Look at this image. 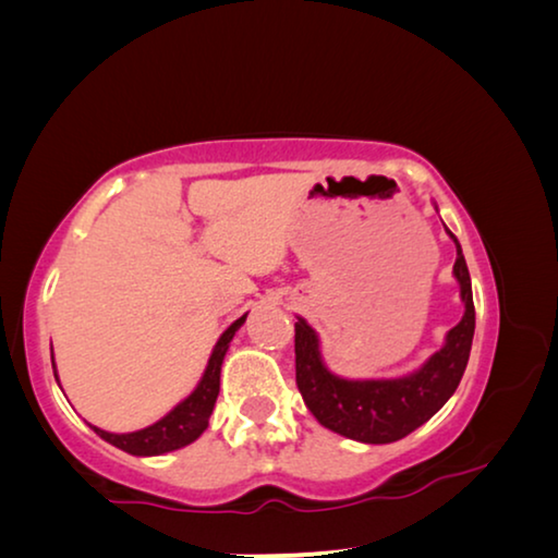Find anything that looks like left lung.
Masks as SVG:
<instances>
[{"label":"left lung","instance_id":"1","mask_svg":"<svg viewBox=\"0 0 558 558\" xmlns=\"http://www.w3.org/2000/svg\"><path fill=\"white\" fill-rule=\"evenodd\" d=\"M448 235L458 251L452 276L460 286L465 315L446 335V344L415 372L396 376V379H344V376H337L327 369L323 352H319L317 332L307 325V319L298 317L295 381L302 401L325 428L349 440L384 446V442H396L421 428L456 393L462 374H465L472 335H475V305H472L465 256H462L456 235L450 231Z\"/></svg>","mask_w":558,"mask_h":558}]
</instances>
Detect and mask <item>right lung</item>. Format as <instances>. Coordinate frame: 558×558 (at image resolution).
<instances>
[{"instance_id":"add662e5","label":"right lung","mask_w":558,"mask_h":558,"mask_svg":"<svg viewBox=\"0 0 558 558\" xmlns=\"http://www.w3.org/2000/svg\"><path fill=\"white\" fill-rule=\"evenodd\" d=\"M245 317H248V313L235 319V323L219 337V342H216V347L211 349L209 364H206L204 376L199 379V384H196V389L189 393L184 401H179L174 409L165 415V418H159L157 423H153V426L135 433H108L98 426H90V428L96 430L102 440L110 442V446H116L120 450L130 452V456H140V458L165 456V452H172L189 446V442H194L206 428H209V418L221 389L223 356L229 352L231 339L245 323ZM51 364H53L56 381H59L53 356H51Z\"/></svg>"}]
</instances>
